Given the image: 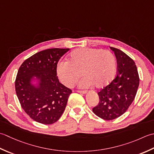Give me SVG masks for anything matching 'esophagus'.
<instances>
[{
	"label": "esophagus",
	"mask_w": 154,
	"mask_h": 154,
	"mask_svg": "<svg viewBox=\"0 0 154 154\" xmlns=\"http://www.w3.org/2000/svg\"><path fill=\"white\" fill-rule=\"evenodd\" d=\"M77 92L80 93V94H83L87 93V91H86V90H77Z\"/></svg>",
	"instance_id": "esophagus-1"
}]
</instances>
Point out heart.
<instances>
[{
	"instance_id": "1",
	"label": "heart",
	"mask_w": 154,
	"mask_h": 154,
	"mask_svg": "<svg viewBox=\"0 0 154 154\" xmlns=\"http://www.w3.org/2000/svg\"><path fill=\"white\" fill-rule=\"evenodd\" d=\"M116 62L114 56L108 51L82 48L75 50L68 56V61L60 62L57 74L65 86L72 87L82 74L80 81L82 88L94 84L100 88L110 82L114 77Z\"/></svg>"
}]
</instances>
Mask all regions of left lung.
<instances>
[{"instance_id":"left-lung-1","label":"left lung","mask_w":154,"mask_h":154,"mask_svg":"<svg viewBox=\"0 0 154 154\" xmlns=\"http://www.w3.org/2000/svg\"><path fill=\"white\" fill-rule=\"evenodd\" d=\"M117 59V75L98 93L99 103L92 111L97 116L112 120L121 116L134 101L140 83L134 61L118 48L110 47Z\"/></svg>"}]
</instances>
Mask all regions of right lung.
<instances>
[{"label": "right lung", "instance_id": "1", "mask_svg": "<svg viewBox=\"0 0 154 154\" xmlns=\"http://www.w3.org/2000/svg\"><path fill=\"white\" fill-rule=\"evenodd\" d=\"M69 48H51L36 53L21 64L15 90L22 108L42 124H52L60 118L72 90L59 82L58 62ZM37 79L36 86L31 83Z\"/></svg>", "mask_w": 154, "mask_h": 154}]
</instances>
